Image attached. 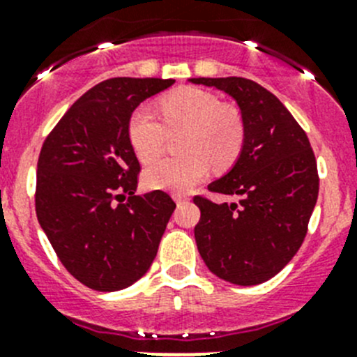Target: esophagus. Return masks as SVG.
Instances as JSON below:
<instances>
[{
  "instance_id": "esophagus-1",
  "label": "esophagus",
  "mask_w": 357,
  "mask_h": 357,
  "mask_svg": "<svg viewBox=\"0 0 357 357\" xmlns=\"http://www.w3.org/2000/svg\"><path fill=\"white\" fill-rule=\"evenodd\" d=\"M174 201H176V204H185V202L188 201V197H185V195L176 194V195H174Z\"/></svg>"
}]
</instances>
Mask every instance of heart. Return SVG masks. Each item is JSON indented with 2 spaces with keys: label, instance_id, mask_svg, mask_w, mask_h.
Wrapping results in <instances>:
<instances>
[{
  "label": "heart",
  "instance_id": "obj_1",
  "mask_svg": "<svg viewBox=\"0 0 357 357\" xmlns=\"http://www.w3.org/2000/svg\"><path fill=\"white\" fill-rule=\"evenodd\" d=\"M161 121L148 107H139L128 119V141L142 163H153L165 149L167 133L183 132L178 151L183 155L156 163L144 172L153 190L185 192L213 167H231L245 142V121L232 103H222L213 93L179 88L160 102Z\"/></svg>",
  "mask_w": 357,
  "mask_h": 357
}]
</instances>
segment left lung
<instances>
[{
  "instance_id": "8db88e82",
  "label": "left lung",
  "mask_w": 357,
  "mask_h": 357,
  "mask_svg": "<svg viewBox=\"0 0 357 357\" xmlns=\"http://www.w3.org/2000/svg\"><path fill=\"white\" fill-rule=\"evenodd\" d=\"M213 86L238 103L245 142L234 167L209 183L211 194L239 202L216 204L195 195L201 220L195 241L209 271L236 285H259L289 264L308 232L319 195L314 149L285 105L243 77L190 79Z\"/></svg>"
}]
</instances>
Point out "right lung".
Listing matches in <instances>:
<instances>
[{"instance_id":"obj_1","label":"right lung","mask_w":357,"mask_h":357,"mask_svg":"<svg viewBox=\"0 0 357 357\" xmlns=\"http://www.w3.org/2000/svg\"><path fill=\"white\" fill-rule=\"evenodd\" d=\"M172 84L174 79L100 82L65 112L40 149L36 216L66 271L93 291L137 282L176 208L162 190L135 195L141 163L128 141L135 107Z\"/></svg>"}]
</instances>
